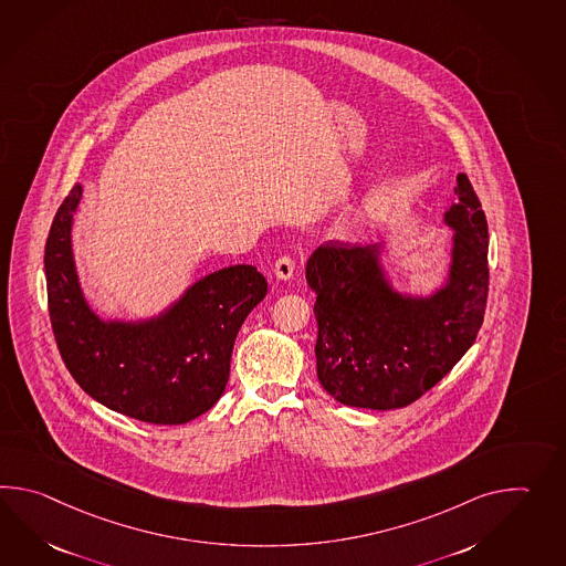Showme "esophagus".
I'll return each instance as SVG.
<instances>
[{"label":"esophagus","instance_id":"esophagus-1","mask_svg":"<svg viewBox=\"0 0 566 566\" xmlns=\"http://www.w3.org/2000/svg\"><path fill=\"white\" fill-rule=\"evenodd\" d=\"M274 276L276 280H290L294 276V260L290 255L277 258L276 264H274Z\"/></svg>","mask_w":566,"mask_h":566}]
</instances>
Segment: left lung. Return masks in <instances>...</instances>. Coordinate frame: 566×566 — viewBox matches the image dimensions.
Listing matches in <instances>:
<instances>
[{
    "mask_svg": "<svg viewBox=\"0 0 566 566\" xmlns=\"http://www.w3.org/2000/svg\"><path fill=\"white\" fill-rule=\"evenodd\" d=\"M451 262L428 296L394 289L384 243L328 241L308 258L316 292V376L345 406L391 410L437 386L478 339L490 289L488 221L467 175L457 176Z\"/></svg>",
    "mask_w": 566,
    "mask_h": 566,
    "instance_id": "8db88e82",
    "label": "left lung"
}]
</instances>
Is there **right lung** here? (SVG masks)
Returning a JSON list of instances; mask_svg holds the SVG:
<instances>
[{"label": "right lung", "instance_id": "add662e5", "mask_svg": "<svg viewBox=\"0 0 566 566\" xmlns=\"http://www.w3.org/2000/svg\"><path fill=\"white\" fill-rule=\"evenodd\" d=\"M75 185L54 214L44 250L52 331L66 369L93 400L150 424H185L226 391L233 343L268 294L253 265L201 277L150 318H101L88 306L73 255Z\"/></svg>", "mask_w": 566, "mask_h": 566}]
</instances>
